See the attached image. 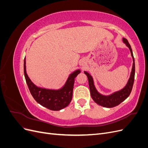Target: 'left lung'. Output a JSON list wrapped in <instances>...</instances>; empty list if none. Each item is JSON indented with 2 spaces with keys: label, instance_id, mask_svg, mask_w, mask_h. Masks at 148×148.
<instances>
[{
  "label": "left lung",
  "instance_id": "8db88e82",
  "mask_svg": "<svg viewBox=\"0 0 148 148\" xmlns=\"http://www.w3.org/2000/svg\"><path fill=\"white\" fill-rule=\"evenodd\" d=\"M122 41L124 44H125L126 46L128 47L133 59V65L130 75L129 79L126 85L122 89H121L119 91L114 92L109 95H103L97 90L92 76L87 71H84V73L86 75L88 79L89 87V89H90V93L92 99L96 104L102 107H107V108H111V107L117 106L120 104L121 102H122L123 101L126 99L129 95H130L134 83V78H135V65L132 49L127 39L123 38Z\"/></svg>",
  "mask_w": 148,
  "mask_h": 148
}]
</instances>
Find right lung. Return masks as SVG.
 I'll use <instances>...</instances> for the list:
<instances>
[{
    "label": "right lung",
    "mask_w": 148,
    "mask_h": 148,
    "mask_svg": "<svg viewBox=\"0 0 148 148\" xmlns=\"http://www.w3.org/2000/svg\"><path fill=\"white\" fill-rule=\"evenodd\" d=\"M80 72V69H77L71 73L60 88L39 87L34 84L29 78L26 70V57L24 59L25 77L31 95L40 105L52 110H60L69 106L72 99L75 78Z\"/></svg>",
    "instance_id": "obj_1"
}]
</instances>
